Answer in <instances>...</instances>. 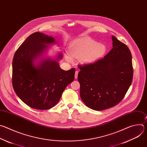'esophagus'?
<instances>
[{"mask_svg": "<svg viewBox=\"0 0 147 147\" xmlns=\"http://www.w3.org/2000/svg\"><path fill=\"white\" fill-rule=\"evenodd\" d=\"M78 71H76L75 72V78L77 79V77H78Z\"/></svg>", "mask_w": 147, "mask_h": 147, "instance_id": "esophagus-1", "label": "esophagus"}]
</instances>
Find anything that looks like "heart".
<instances>
[{
	"label": "heart",
	"instance_id": "heart-1",
	"mask_svg": "<svg viewBox=\"0 0 147 147\" xmlns=\"http://www.w3.org/2000/svg\"><path fill=\"white\" fill-rule=\"evenodd\" d=\"M105 52L106 47L103 44L90 38H82L70 43L65 56L69 61H72L74 57L81 59L84 62H91L101 57Z\"/></svg>",
	"mask_w": 147,
	"mask_h": 147
}]
</instances>
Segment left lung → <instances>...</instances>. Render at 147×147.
<instances>
[{"label":"left lung","mask_w":147,"mask_h":147,"mask_svg":"<svg viewBox=\"0 0 147 147\" xmlns=\"http://www.w3.org/2000/svg\"><path fill=\"white\" fill-rule=\"evenodd\" d=\"M113 48L103 59L78 66L80 96L95 111L111 108L124 98L131 84L133 69L130 49L112 36Z\"/></svg>","instance_id":"obj_1"}]
</instances>
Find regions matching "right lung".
Here are the masks:
<instances>
[{
    "instance_id": "add662e5",
    "label": "right lung",
    "mask_w": 147,
    "mask_h": 147,
    "mask_svg": "<svg viewBox=\"0 0 147 147\" xmlns=\"http://www.w3.org/2000/svg\"><path fill=\"white\" fill-rule=\"evenodd\" d=\"M57 44L52 36L36 32L32 34L16 51L12 63V84L18 98L28 107L47 110L55 107L63 92L74 79L75 69L65 71L58 61L43 57L48 45ZM38 59L40 60L37 62Z\"/></svg>"
}]
</instances>
